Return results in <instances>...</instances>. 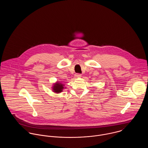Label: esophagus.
<instances>
[{"label": "esophagus", "instance_id": "esophagus-1", "mask_svg": "<svg viewBox=\"0 0 148 148\" xmlns=\"http://www.w3.org/2000/svg\"><path fill=\"white\" fill-rule=\"evenodd\" d=\"M81 76H82V74H80V73H76L75 74V77L77 78L80 77Z\"/></svg>", "mask_w": 148, "mask_h": 148}]
</instances>
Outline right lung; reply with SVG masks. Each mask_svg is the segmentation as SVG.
I'll return each mask as SVG.
<instances>
[{
    "mask_svg": "<svg viewBox=\"0 0 148 148\" xmlns=\"http://www.w3.org/2000/svg\"><path fill=\"white\" fill-rule=\"evenodd\" d=\"M53 92L56 93H60L62 92L63 89V85L62 84L60 83H57L56 84H55L54 86H53Z\"/></svg>",
    "mask_w": 148,
    "mask_h": 148,
    "instance_id": "1",
    "label": "right lung"
}]
</instances>
